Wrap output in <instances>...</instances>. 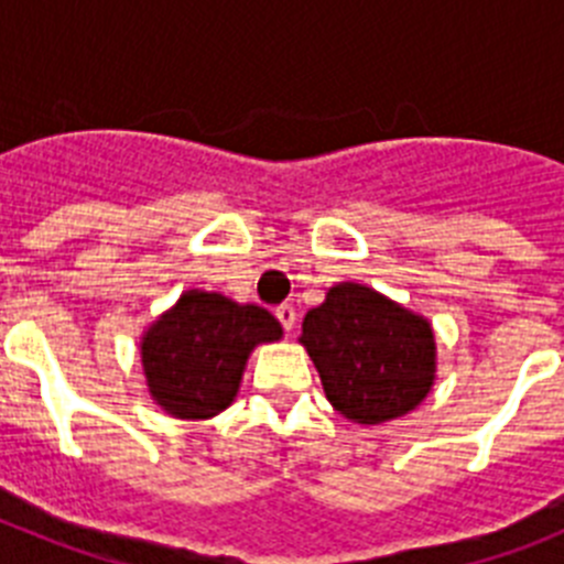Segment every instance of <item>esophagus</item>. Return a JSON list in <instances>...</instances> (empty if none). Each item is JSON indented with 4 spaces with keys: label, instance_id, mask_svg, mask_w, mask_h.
Listing matches in <instances>:
<instances>
[{
    "label": "esophagus",
    "instance_id": "34e87169",
    "mask_svg": "<svg viewBox=\"0 0 564 564\" xmlns=\"http://www.w3.org/2000/svg\"><path fill=\"white\" fill-rule=\"evenodd\" d=\"M276 318H279V322H282V327H285V330L291 333L293 327H296V307H293V305H279L276 307Z\"/></svg>",
    "mask_w": 564,
    "mask_h": 564
}]
</instances>
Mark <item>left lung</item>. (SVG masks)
Segmentation results:
<instances>
[{
    "mask_svg": "<svg viewBox=\"0 0 564 564\" xmlns=\"http://www.w3.org/2000/svg\"><path fill=\"white\" fill-rule=\"evenodd\" d=\"M333 410L376 426L406 415L435 383V333L417 313L358 282H338L299 336Z\"/></svg>",
    "mask_w": 564,
    "mask_h": 564,
    "instance_id": "8db88e82",
    "label": "left lung"
}]
</instances>
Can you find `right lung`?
Returning <instances> with one entry per match:
<instances>
[{"instance_id": "add662e5", "label": "right lung", "mask_w": 564, "mask_h": 564, "mask_svg": "<svg viewBox=\"0 0 564 564\" xmlns=\"http://www.w3.org/2000/svg\"><path fill=\"white\" fill-rule=\"evenodd\" d=\"M279 338L282 325L265 307L186 291L141 338L149 395L181 421L214 417L237 398L253 347Z\"/></svg>"}]
</instances>
